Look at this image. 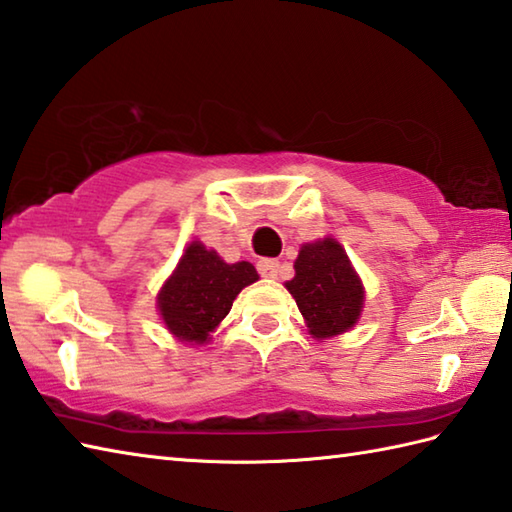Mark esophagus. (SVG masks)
Segmentation results:
<instances>
[{
  "label": "esophagus",
  "instance_id": "esophagus-1",
  "mask_svg": "<svg viewBox=\"0 0 512 512\" xmlns=\"http://www.w3.org/2000/svg\"><path fill=\"white\" fill-rule=\"evenodd\" d=\"M257 270H259V275H262V277L275 279L277 273H279V262H277V259H259Z\"/></svg>",
  "mask_w": 512,
  "mask_h": 512
}]
</instances>
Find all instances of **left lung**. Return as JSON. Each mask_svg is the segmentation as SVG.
<instances>
[{"label": "left lung", "mask_w": 512, "mask_h": 512, "mask_svg": "<svg viewBox=\"0 0 512 512\" xmlns=\"http://www.w3.org/2000/svg\"><path fill=\"white\" fill-rule=\"evenodd\" d=\"M286 288L317 339H328L356 323L363 308V286L341 244L332 237L301 246L295 279Z\"/></svg>", "instance_id": "obj_1"}]
</instances>
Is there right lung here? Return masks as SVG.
<instances>
[{"label": "right lung", "mask_w": 512, "mask_h": 512, "mask_svg": "<svg viewBox=\"0 0 512 512\" xmlns=\"http://www.w3.org/2000/svg\"><path fill=\"white\" fill-rule=\"evenodd\" d=\"M257 279L253 264H226L215 250L193 242L162 288L158 308L171 334L187 343H204L231 310L242 288Z\"/></svg>", "instance_id": "right-lung-1"}]
</instances>
